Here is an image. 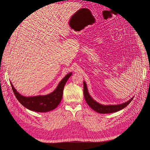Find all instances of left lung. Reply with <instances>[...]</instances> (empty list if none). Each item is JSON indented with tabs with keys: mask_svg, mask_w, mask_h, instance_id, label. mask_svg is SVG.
Wrapping results in <instances>:
<instances>
[{
	"mask_svg": "<svg viewBox=\"0 0 150 150\" xmlns=\"http://www.w3.org/2000/svg\"><path fill=\"white\" fill-rule=\"evenodd\" d=\"M83 83H84V96L86 103H88V105L93 110L99 113L106 114V113H112V112H115L118 111H120L122 110L123 108H125L126 106H128L133 99V97L132 98H131L129 101L120 104H117V105H103V104H99L96 101H94V99L91 97V96L88 93L86 83L84 82V81Z\"/></svg>",
	"mask_w": 150,
	"mask_h": 150,
	"instance_id": "1",
	"label": "left lung"
}]
</instances>
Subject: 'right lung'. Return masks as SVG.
Here are the masks:
<instances>
[{
  "label": "right lung",
  "mask_w": 150,
  "mask_h": 150,
  "mask_svg": "<svg viewBox=\"0 0 150 150\" xmlns=\"http://www.w3.org/2000/svg\"><path fill=\"white\" fill-rule=\"evenodd\" d=\"M72 75V72L67 74L61 82L59 83L56 89L53 92L44 96H37L25 97L18 93L11 83L12 89L17 100L25 108L29 110L43 112L52 111L56 108L61 101L63 94V89L68 79Z\"/></svg>",
  "instance_id": "right-lung-1"
}]
</instances>
